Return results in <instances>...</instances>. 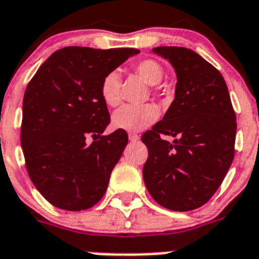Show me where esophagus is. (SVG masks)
I'll return each instance as SVG.
<instances>
[{
  "label": "esophagus",
  "instance_id": "1",
  "mask_svg": "<svg viewBox=\"0 0 259 259\" xmlns=\"http://www.w3.org/2000/svg\"><path fill=\"white\" fill-rule=\"evenodd\" d=\"M128 138H130V140H131V142H136V140H139V135H138V134H130V135H128Z\"/></svg>",
  "mask_w": 259,
  "mask_h": 259
}]
</instances>
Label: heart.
<instances>
[{"label": "heart", "mask_w": 259, "mask_h": 259, "mask_svg": "<svg viewBox=\"0 0 259 259\" xmlns=\"http://www.w3.org/2000/svg\"><path fill=\"white\" fill-rule=\"evenodd\" d=\"M132 69L142 79L150 85H158L165 77V70L159 62L155 59H142L132 66ZM102 101L108 107H116L120 102V77L116 71L108 73L102 78L100 85ZM159 117V111L154 104L143 105H124L119 108L112 116V125L116 130H123L127 132L142 131Z\"/></svg>", "instance_id": "obj_1"}]
</instances>
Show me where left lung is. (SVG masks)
<instances>
[{
    "instance_id": "left-lung-1",
    "label": "left lung",
    "mask_w": 259,
    "mask_h": 259,
    "mask_svg": "<svg viewBox=\"0 0 259 259\" xmlns=\"http://www.w3.org/2000/svg\"><path fill=\"white\" fill-rule=\"evenodd\" d=\"M177 74L171 105L142 142L148 158L143 178L151 197L167 209L200 208L222 185L235 154L236 116L219 70L185 47H157ZM173 136V144L161 139Z\"/></svg>"
}]
</instances>
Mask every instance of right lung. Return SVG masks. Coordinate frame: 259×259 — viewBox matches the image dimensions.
<instances>
[{
    "mask_svg": "<svg viewBox=\"0 0 259 259\" xmlns=\"http://www.w3.org/2000/svg\"><path fill=\"white\" fill-rule=\"evenodd\" d=\"M139 51L65 47L40 66L23 101L21 147L28 176L50 204L66 211L92 208L128 143L127 132L102 135L111 121L102 78ZM88 137L94 142L88 145Z\"/></svg>",
    "mask_w": 259,
    "mask_h": 259,
    "instance_id": "right-lung-1",
    "label": "right lung"
}]
</instances>
